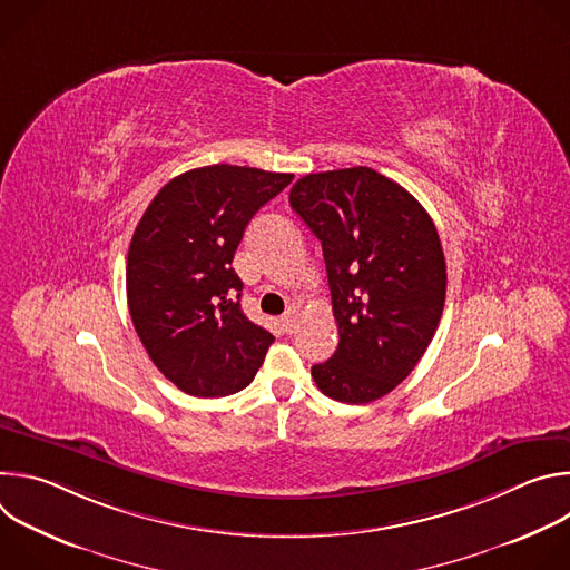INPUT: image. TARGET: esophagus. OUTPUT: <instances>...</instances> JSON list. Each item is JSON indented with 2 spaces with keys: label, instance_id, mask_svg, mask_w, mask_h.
Listing matches in <instances>:
<instances>
[{
  "label": "esophagus",
  "instance_id": "1",
  "mask_svg": "<svg viewBox=\"0 0 570 570\" xmlns=\"http://www.w3.org/2000/svg\"><path fill=\"white\" fill-rule=\"evenodd\" d=\"M282 330L286 332V334H293V330H295V324H297V311L295 308H288L284 315H282Z\"/></svg>",
  "mask_w": 570,
  "mask_h": 570
}]
</instances>
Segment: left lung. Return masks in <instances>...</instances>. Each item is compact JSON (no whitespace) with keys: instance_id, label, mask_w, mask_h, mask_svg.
I'll list each match as a JSON object with an SVG mask.
<instances>
[{"instance_id":"8db88e82","label":"left lung","mask_w":570,"mask_h":570,"mask_svg":"<svg viewBox=\"0 0 570 570\" xmlns=\"http://www.w3.org/2000/svg\"><path fill=\"white\" fill-rule=\"evenodd\" d=\"M288 200L322 243L341 336L311 376L336 401H376L415 370L444 311L435 223L415 196L370 167L308 174Z\"/></svg>"}]
</instances>
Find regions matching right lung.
<instances>
[{
  "label": "right lung",
  "instance_id": "right-lung-1",
  "mask_svg": "<svg viewBox=\"0 0 570 570\" xmlns=\"http://www.w3.org/2000/svg\"><path fill=\"white\" fill-rule=\"evenodd\" d=\"M293 174L212 165L157 191L135 227L126 293L155 367L191 396H227L255 379L273 334L240 311L232 268L250 218Z\"/></svg>",
  "mask_w": 570,
  "mask_h": 570
}]
</instances>
